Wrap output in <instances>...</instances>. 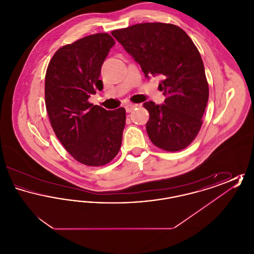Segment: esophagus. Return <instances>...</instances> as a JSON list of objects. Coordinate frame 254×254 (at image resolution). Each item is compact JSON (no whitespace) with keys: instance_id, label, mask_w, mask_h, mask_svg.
I'll return each mask as SVG.
<instances>
[{"instance_id":"obj_1","label":"esophagus","mask_w":254,"mask_h":254,"mask_svg":"<svg viewBox=\"0 0 254 254\" xmlns=\"http://www.w3.org/2000/svg\"><path fill=\"white\" fill-rule=\"evenodd\" d=\"M137 106L136 105H132V104H127V105H126V107H125V109L127 110V112H132L134 109L136 108Z\"/></svg>"}]
</instances>
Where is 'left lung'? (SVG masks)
<instances>
[{
	"mask_svg": "<svg viewBox=\"0 0 254 254\" xmlns=\"http://www.w3.org/2000/svg\"><path fill=\"white\" fill-rule=\"evenodd\" d=\"M138 63L145 78L161 76L165 104L145 102L149 112L146 131L154 145L178 151L190 145L202 126L208 84L201 55L177 25L145 23L111 32Z\"/></svg>",
	"mask_w": 254,
	"mask_h": 254,
	"instance_id": "obj_1",
	"label": "left lung"
}]
</instances>
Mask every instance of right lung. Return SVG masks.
I'll use <instances>...</instances> for the list:
<instances>
[{
  "label": "right lung",
  "instance_id": "1",
  "mask_svg": "<svg viewBox=\"0 0 254 254\" xmlns=\"http://www.w3.org/2000/svg\"><path fill=\"white\" fill-rule=\"evenodd\" d=\"M114 45L108 33L82 38L58 49L46 74L51 127L67 152L86 166L108 164L121 147L126 109L107 110L88 102L103 87L101 67Z\"/></svg>",
  "mask_w": 254,
  "mask_h": 254
}]
</instances>
